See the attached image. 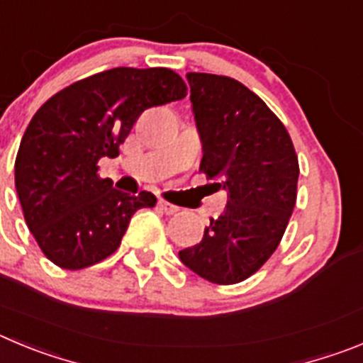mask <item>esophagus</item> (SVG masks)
<instances>
[{
	"label": "esophagus",
	"instance_id": "1",
	"mask_svg": "<svg viewBox=\"0 0 363 363\" xmlns=\"http://www.w3.org/2000/svg\"><path fill=\"white\" fill-rule=\"evenodd\" d=\"M158 205H160V208H162V211L165 212V214H176V212L179 211L178 207H176V205H172V203H169V201H165V199H160L158 201Z\"/></svg>",
	"mask_w": 363,
	"mask_h": 363
}]
</instances>
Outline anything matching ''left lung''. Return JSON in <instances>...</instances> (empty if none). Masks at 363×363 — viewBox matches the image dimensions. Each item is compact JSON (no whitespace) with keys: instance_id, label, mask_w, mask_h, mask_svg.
Segmentation results:
<instances>
[{"instance_id":"8db88e82","label":"left lung","mask_w":363,"mask_h":363,"mask_svg":"<svg viewBox=\"0 0 363 363\" xmlns=\"http://www.w3.org/2000/svg\"><path fill=\"white\" fill-rule=\"evenodd\" d=\"M203 158L199 172L227 189V207L179 259L214 284H235L277 250L297 201L298 158L274 111L239 81L187 73Z\"/></svg>"}]
</instances>
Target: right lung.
I'll return each mask as SVG.
<instances>
[{"mask_svg":"<svg viewBox=\"0 0 363 363\" xmlns=\"http://www.w3.org/2000/svg\"><path fill=\"white\" fill-rule=\"evenodd\" d=\"M187 84L169 68H113L66 86L38 109L16 156V191L26 227L59 268L82 270L121 247L138 208L155 194L113 189L99 160L118 156L138 116L182 101Z\"/></svg>","mask_w":363,"mask_h":363,"instance_id":"add662e5","label":"right lung"}]
</instances>
